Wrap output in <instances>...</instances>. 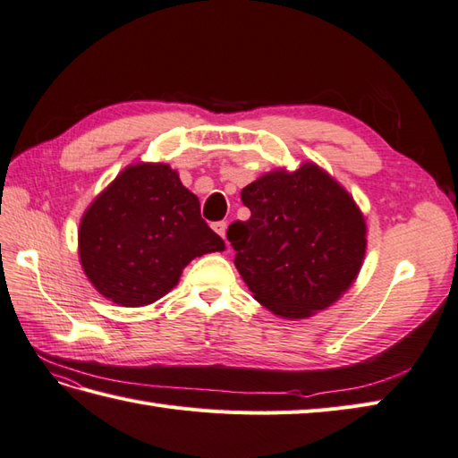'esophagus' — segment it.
Wrapping results in <instances>:
<instances>
[{
    "label": "esophagus",
    "mask_w": 458,
    "mask_h": 458,
    "mask_svg": "<svg viewBox=\"0 0 458 458\" xmlns=\"http://www.w3.org/2000/svg\"><path fill=\"white\" fill-rule=\"evenodd\" d=\"M213 231H216L219 237H223V239H225V231H227V221H217V223H213Z\"/></svg>",
    "instance_id": "34e87169"
}]
</instances>
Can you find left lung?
<instances>
[{"label": "left lung", "instance_id": "1", "mask_svg": "<svg viewBox=\"0 0 458 458\" xmlns=\"http://www.w3.org/2000/svg\"><path fill=\"white\" fill-rule=\"evenodd\" d=\"M247 221L231 223L235 267L255 300L290 319L329 308L357 278L367 227L352 198L315 165L242 188Z\"/></svg>", "mask_w": 458, "mask_h": 458}]
</instances>
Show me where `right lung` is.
<instances>
[{"instance_id":"obj_1","label":"right lung","mask_w":458,"mask_h":458,"mask_svg":"<svg viewBox=\"0 0 458 458\" xmlns=\"http://www.w3.org/2000/svg\"><path fill=\"white\" fill-rule=\"evenodd\" d=\"M223 249L196 194L166 165L121 172L80 223L84 272L101 296L125 308L160 300L191 259Z\"/></svg>"}]
</instances>
